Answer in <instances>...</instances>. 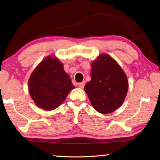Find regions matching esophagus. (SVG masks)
Returning a JSON list of instances; mask_svg holds the SVG:
<instances>
[{
	"instance_id": "34e87169",
	"label": "esophagus",
	"mask_w": 160,
	"mask_h": 160,
	"mask_svg": "<svg viewBox=\"0 0 160 160\" xmlns=\"http://www.w3.org/2000/svg\"><path fill=\"white\" fill-rule=\"evenodd\" d=\"M85 81H84V82H80L79 84H78V86H79L80 88H83L84 86H85Z\"/></svg>"
}]
</instances>
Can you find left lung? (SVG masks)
Returning a JSON list of instances; mask_svg holds the SVG:
<instances>
[{
	"label": "left lung",
	"mask_w": 160,
	"mask_h": 160,
	"mask_svg": "<svg viewBox=\"0 0 160 160\" xmlns=\"http://www.w3.org/2000/svg\"><path fill=\"white\" fill-rule=\"evenodd\" d=\"M128 79L119 65L107 54H102L92 63L91 80L85 91L94 109L103 114L122 105L128 92Z\"/></svg>",
	"instance_id": "left-lung-1"
}]
</instances>
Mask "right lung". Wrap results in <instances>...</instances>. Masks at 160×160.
I'll return each instance as SVG.
<instances>
[{"label":"right lung","instance_id":"1","mask_svg":"<svg viewBox=\"0 0 160 160\" xmlns=\"http://www.w3.org/2000/svg\"><path fill=\"white\" fill-rule=\"evenodd\" d=\"M29 91L38 107L47 111L57 108L75 87L57 58H46L32 72Z\"/></svg>","mask_w":160,"mask_h":160}]
</instances>
